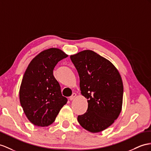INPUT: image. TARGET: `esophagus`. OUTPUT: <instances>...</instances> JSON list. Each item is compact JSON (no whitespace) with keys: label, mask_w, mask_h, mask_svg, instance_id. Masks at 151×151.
<instances>
[{"label":"esophagus","mask_w":151,"mask_h":151,"mask_svg":"<svg viewBox=\"0 0 151 151\" xmlns=\"http://www.w3.org/2000/svg\"><path fill=\"white\" fill-rule=\"evenodd\" d=\"M76 93H73L72 95L70 96V98H69V99H70L71 101V100H73L75 99V98L76 97Z\"/></svg>","instance_id":"esophagus-1"}]
</instances>
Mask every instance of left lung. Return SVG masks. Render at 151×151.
<instances>
[{
  "label": "left lung",
  "mask_w": 151,
  "mask_h": 151,
  "mask_svg": "<svg viewBox=\"0 0 151 151\" xmlns=\"http://www.w3.org/2000/svg\"><path fill=\"white\" fill-rule=\"evenodd\" d=\"M80 77L81 94L88 109L78 116L84 129L98 133L109 127L121 113L123 98L121 76L112 63L92 50L70 56Z\"/></svg>",
  "instance_id": "obj_1"
}]
</instances>
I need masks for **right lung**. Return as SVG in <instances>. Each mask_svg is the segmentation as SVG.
I'll return each instance as SVG.
<instances>
[{"mask_svg": "<svg viewBox=\"0 0 151 151\" xmlns=\"http://www.w3.org/2000/svg\"><path fill=\"white\" fill-rule=\"evenodd\" d=\"M66 55L61 50L49 48L31 60L20 88V101L27 117L34 125L45 127L55 121L68 99L53 75V69Z\"/></svg>", "mask_w": 151, "mask_h": 151, "instance_id": "right-lung-1", "label": "right lung"}]
</instances>
